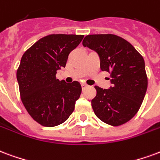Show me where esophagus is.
Listing matches in <instances>:
<instances>
[{"mask_svg":"<svg viewBox=\"0 0 160 160\" xmlns=\"http://www.w3.org/2000/svg\"><path fill=\"white\" fill-rule=\"evenodd\" d=\"M81 86H82V89L83 90H85L86 88V87H87V85H86V84H85V83H82L81 84Z\"/></svg>","mask_w":160,"mask_h":160,"instance_id":"esophagus-1","label":"esophagus"}]
</instances>
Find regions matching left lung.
<instances>
[{"instance_id":"obj_1","label":"left lung","mask_w":160,"mask_h":160,"mask_svg":"<svg viewBox=\"0 0 160 160\" xmlns=\"http://www.w3.org/2000/svg\"><path fill=\"white\" fill-rule=\"evenodd\" d=\"M84 47L98 52L102 71L111 74L109 89L96 86L92 106L98 119L118 126L128 122L138 112L148 88L142 56L130 42L112 34L86 35Z\"/></svg>"}]
</instances>
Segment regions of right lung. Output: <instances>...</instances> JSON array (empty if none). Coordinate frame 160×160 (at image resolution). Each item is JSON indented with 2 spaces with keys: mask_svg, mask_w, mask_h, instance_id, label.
I'll return each mask as SVG.
<instances>
[{
  "mask_svg": "<svg viewBox=\"0 0 160 160\" xmlns=\"http://www.w3.org/2000/svg\"><path fill=\"white\" fill-rule=\"evenodd\" d=\"M82 35L52 34L41 38L23 53L17 70L21 100L29 114L40 125L52 127L66 121L81 93L78 81L57 79V71Z\"/></svg>",
  "mask_w": 160,
  "mask_h": 160,
  "instance_id": "add662e5",
  "label": "right lung"
}]
</instances>
